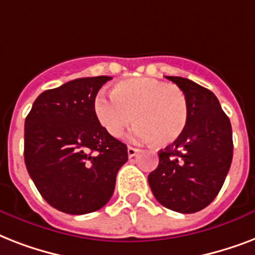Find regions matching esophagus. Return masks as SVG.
I'll return each mask as SVG.
<instances>
[{
	"label": "esophagus",
	"mask_w": 255,
	"mask_h": 255,
	"mask_svg": "<svg viewBox=\"0 0 255 255\" xmlns=\"http://www.w3.org/2000/svg\"><path fill=\"white\" fill-rule=\"evenodd\" d=\"M137 151H139L137 148H133V147H131V145H128V148H127L128 157H133V156H135L136 153H137Z\"/></svg>",
	"instance_id": "1"
}]
</instances>
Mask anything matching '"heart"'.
Masks as SVG:
<instances>
[{"mask_svg": "<svg viewBox=\"0 0 255 255\" xmlns=\"http://www.w3.org/2000/svg\"><path fill=\"white\" fill-rule=\"evenodd\" d=\"M99 124L112 137H120L135 120L132 137L153 140L160 147L173 144L184 133L188 100L181 88L153 78H131L116 83L111 98L99 95L94 103Z\"/></svg>", "mask_w": 255, "mask_h": 255, "instance_id": "heart-1", "label": "heart"}]
</instances>
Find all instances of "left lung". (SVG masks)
Returning a JSON list of instances; mask_svg holds the SVG:
<instances>
[{"label": "left lung", "mask_w": 255, "mask_h": 255, "mask_svg": "<svg viewBox=\"0 0 255 255\" xmlns=\"http://www.w3.org/2000/svg\"><path fill=\"white\" fill-rule=\"evenodd\" d=\"M188 100L185 131L159 152V165L148 174L156 200L178 213H196L221 190L233 159L229 118L208 88L181 77H167Z\"/></svg>", "instance_id": "left-lung-1"}]
</instances>
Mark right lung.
Segmentation results:
<instances>
[{"label":"right lung","instance_id":"add662e5","mask_svg":"<svg viewBox=\"0 0 255 255\" xmlns=\"http://www.w3.org/2000/svg\"><path fill=\"white\" fill-rule=\"evenodd\" d=\"M111 78H79L43 91L25 120V164L47 204L67 214L103 208L116 174L128 160L127 145L99 124L94 103Z\"/></svg>","mask_w":255,"mask_h":255}]
</instances>
